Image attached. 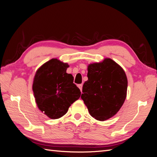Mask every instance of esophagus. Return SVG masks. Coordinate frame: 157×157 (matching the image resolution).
<instances>
[{
  "label": "esophagus",
  "instance_id": "obj_1",
  "mask_svg": "<svg viewBox=\"0 0 157 157\" xmlns=\"http://www.w3.org/2000/svg\"><path fill=\"white\" fill-rule=\"evenodd\" d=\"M78 87L79 88V90L82 91V84H78Z\"/></svg>",
  "mask_w": 157,
  "mask_h": 157
}]
</instances>
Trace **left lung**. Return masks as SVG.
Returning <instances> with one entry per match:
<instances>
[{
	"label": "left lung",
	"mask_w": 157,
	"mask_h": 157,
	"mask_svg": "<svg viewBox=\"0 0 157 157\" xmlns=\"http://www.w3.org/2000/svg\"><path fill=\"white\" fill-rule=\"evenodd\" d=\"M87 78L82 99L93 118L105 121L116 114L126 100L128 80L125 71L114 61L105 58L87 66Z\"/></svg>",
	"instance_id": "1"
}]
</instances>
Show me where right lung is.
I'll list each match as a JSON object with an SVG mask.
<instances>
[{
  "label": "right lung",
  "mask_w": 157,
  "mask_h": 157,
  "mask_svg": "<svg viewBox=\"0 0 157 157\" xmlns=\"http://www.w3.org/2000/svg\"><path fill=\"white\" fill-rule=\"evenodd\" d=\"M68 67L67 63L54 58L43 64L35 73L33 83L35 102L51 119L64 116L81 96L73 75L67 74Z\"/></svg>",
  "instance_id": "1"
}]
</instances>
